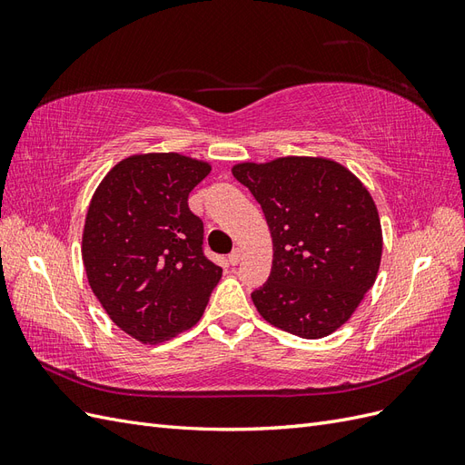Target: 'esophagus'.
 <instances>
[{"instance_id":"esophagus-1","label":"esophagus","mask_w":465,"mask_h":465,"mask_svg":"<svg viewBox=\"0 0 465 465\" xmlns=\"http://www.w3.org/2000/svg\"><path fill=\"white\" fill-rule=\"evenodd\" d=\"M238 262H241V250H232L231 254H229V263L236 265Z\"/></svg>"}]
</instances>
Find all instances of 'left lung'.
I'll return each instance as SVG.
<instances>
[{
	"label": "left lung",
	"mask_w": 465,
	"mask_h": 465,
	"mask_svg": "<svg viewBox=\"0 0 465 465\" xmlns=\"http://www.w3.org/2000/svg\"><path fill=\"white\" fill-rule=\"evenodd\" d=\"M232 176L262 205L272 231V273L252 292L262 318L304 340L341 328L374 285L382 258L369 190L322 157L241 163Z\"/></svg>",
	"instance_id": "8db88e82"
}]
</instances>
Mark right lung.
<instances>
[{"label":"right lung","mask_w":465,"mask_h":465,"mask_svg":"<svg viewBox=\"0 0 465 465\" xmlns=\"http://www.w3.org/2000/svg\"><path fill=\"white\" fill-rule=\"evenodd\" d=\"M209 173V163L180 153L132 154L93 193L83 265L110 320L137 341L161 343L195 326L223 275L188 207Z\"/></svg>","instance_id":"obj_1"}]
</instances>
